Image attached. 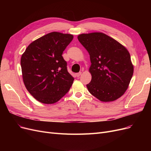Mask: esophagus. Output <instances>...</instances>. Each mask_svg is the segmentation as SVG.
Here are the masks:
<instances>
[{
	"label": "esophagus",
	"instance_id": "1",
	"mask_svg": "<svg viewBox=\"0 0 151 151\" xmlns=\"http://www.w3.org/2000/svg\"><path fill=\"white\" fill-rule=\"evenodd\" d=\"M81 74H82V72H79V73H77V74H76V77H79L81 76Z\"/></svg>",
	"mask_w": 151,
	"mask_h": 151
}]
</instances>
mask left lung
<instances>
[{"instance_id":"obj_1","label":"left lung","mask_w":151,"mask_h":151,"mask_svg":"<svg viewBox=\"0 0 151 151\" xmlns=\"http://www.w3.org/2000/svg\"><path fill=\"white\" fill-rule=\"evenodd\" d=\"M77 38L90 55L92 79L86 85L89 92L104 102L121 97L134 73L128 50L102 33L81 34Z\"/></svg>"}]
</instances>
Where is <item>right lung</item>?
Segmentation results:
<instances>
[{"label": "right lung", "mask_w": 151, "mask_h": 151, "mask_svg": "<svg viewBox=\"0 0 151 151\" xmlns=\"http://www.w3.org/2000/svg\"><path fill=\"white\" fill-rule=\"evenodd\" d=\"M72 40V35L52 32L32 42L22 55L24 84L38 101L55 103L70 89L74 78L62 53Z\"/></svg>", "instance_id": "obj_1"}]
</instances>
